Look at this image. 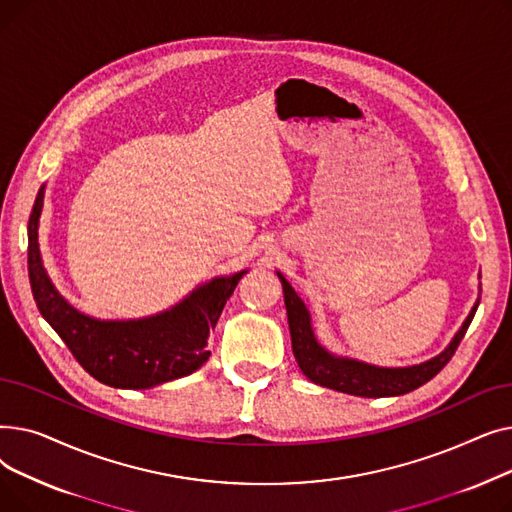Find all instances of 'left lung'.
<instances>
[{"label": "left lung", "mask_w": 512, "mask_h": 512, "mask_svg": "<svg viewBox=\"0 0 512 512\" xmlns=\"http://www.w3.org/2000/svg\"><path fill=\"white\" fill-rule=\"evenodd\" d=\"M278 278L284 286V303L288 311L292 353L301 371L311 382L319 386H326L346 394H355V396H367V398L400 396L432 380L456 353V348H459L463 336L467 334L471 319L479 305L475 303L461 330L456 332L446 351L440 353L438 357L413 367H398V369L375 367V365H367L351 359H338L330 355L326 348H321L313 336L311 319L305 303L299 299V294L294 292V288L286 282L282 274H278Z\"/></svg>", "instance_id": "8db88e82"}]
</instances>
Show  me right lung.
<instances>
[{"label": "right lung", "instance_id": "add662e5", "mask_svg": "<svg viewBox=\"0 0 512 512\" xmlns=\"http://www.w3.org/2000/svg\"><path fill=\"white\" fill-rule=\"evenodd\" d=\"M43 188L29 218V280L35 303L72 357L105 386L143 390L197 371L207 359V336L245 272L215 278L180 305L137 321H99L70 307L49 282L39 253Z\"/></svg>", "mask_w": 512, "mask_h": 512}]
</instances>
